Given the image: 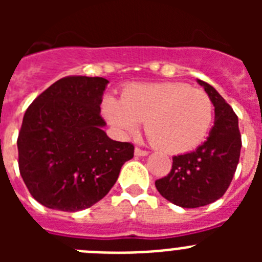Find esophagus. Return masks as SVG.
<instances>
[{"label":"esophagus","mask_w":262,"mask_h":262,"mask_svg":"<svg viewBox=\"0 0 262 262\" xmlns=\"http://www.w3.org/2000/svg\"><path fill=\"white\" fill-rule=\"evenodd\" d=\"M148 154H149V152H148V151H144V149H140V148H138V147L135 148V156H148Z\"/></svg>","instance_id":"esophagus-1"}]
</instances>
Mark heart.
<instances>
[{"mask_svg":"<svg viewBox=\"0 0 262 262\" xmlns=\"http://www.w3.org/2000/svg\"><path fill=\"white\" fill-rule=\"evenodd\" d=\"M103 114L124 136L135 135L142 122L152 142L170 154L200 145L212 123V102L201 89L184 82L131 84L122 98L107 96Z\"/></svg>","mask_w":262,"mask_h":262,"instance_id":"obj_1","label":"heart"}]
</instances>
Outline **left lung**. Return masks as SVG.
I'll list each match as a JSON object with an SVG mask.
<instances>
[{
    "instance_id": "8db88e82",
    "label": "left lung",
    "mask_w": 262,
    "mask_h": 262,
    "mask_svg": "<svg viewBox=\"0 0 262 262\" xmlns=\"http://www.w3.org/2000/svg\"><path fill=\"white\" fill-rule=\"evenodd\" d=\"M198 84L215 107L209 138L195 151L173 157L169 174L155 182L165 200L184 209L210 205L223 196L232 181L242 149L239 119L232 107L211 85L202 80Z\"/></svg>"
}]
</instances>
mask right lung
Instances as JSON below:
<instances>
[{"mask_svg": "<svg viewBox=\"0 0 262 262\" xmlns=\"http://www.w3.org/2000/svg\"><path fill=\"white\" fill-rule=\"evenodd\" d=\"M103 77L67 76L29 106L18 135V164L30 194L52 210L76 212L101 201L120 168L134 157L131 143L103 131Z\"/></svg>", "mask_w": 262, "mask_h": 262, "instance_id": "obj_1", "label": "right lung"}]
</instances>
